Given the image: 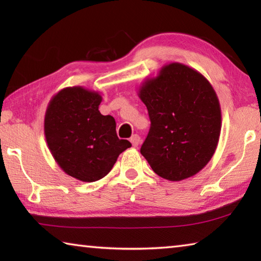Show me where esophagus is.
I'll return each instance as SVG.
<instances>
[{"instance_id": "obj_1", "label": "esophagus", "mask_w": 261, "mask_h": 261, "mask_svg": "<svg viewBox=\"0 0 261 261\" xmlns=\"http://www.w3.org/2000/svg\"><path fill=\"white\" fill-rule=\"evenodd\" d=\"M130 141H131V144H132V146L134 147H137L139 145V143H140V137L138 136V135H134L130 138Z\"/></svg>"}]
</instances>
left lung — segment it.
<instances>
[{
    "mask_svg": "<svg viewBox=\"0 0 261 261\" xmlns=\"http://www.w3.org/2000/svg\"><path fill=\"white\" fill-rule=\"evenodd\" d=\"M138 95L151 120L140 153L154 173L173 182L199 173L213 156L221 132V107L211 83L174 62L144 81Z\"/></svg>",
    "mask_w": 261,
    "mask_h": 261,
    "instance_id": "8db88e82",
    "label": "left lung"
}]
</instances>
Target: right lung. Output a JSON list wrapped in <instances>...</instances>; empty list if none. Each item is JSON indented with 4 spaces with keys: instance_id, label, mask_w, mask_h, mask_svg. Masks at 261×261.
Here are the masks:
<instances>
[{
    "instance_id": "obj_1",
    "label": "right lung",
    "mask_w": 261,
    "mask_h": 261,
    "mask_svg": "<svg viewBox=\"0 0 261 261\" xmlns=\"http://www.w3.org/2000/svg\"><path fill=\"white\" fill-rule=\"evenodd\" d=\"M98 92L65 87L53 96L45 115L48 148L65 174L82 182L105 177L131 143L118 139L116 122L99 112Z\"/></svg>"
}]
</instances>
